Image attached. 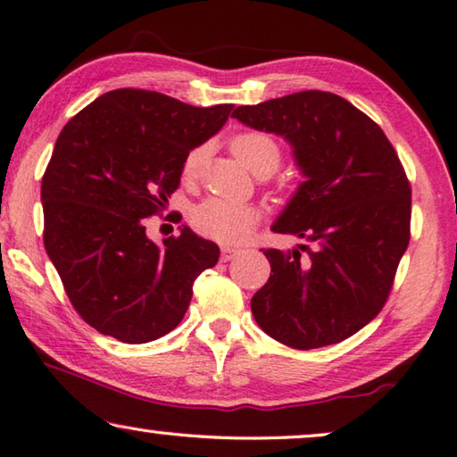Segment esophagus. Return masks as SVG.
<instances>
[{"mask_svg":"<svg viewBox=\"0 0 457 457\" xmlns=\"http://www.w3.org/2000/svg\"><path fill=\"white\" fill-rule=\"evenodd\" d=\"M220 258H222V261H225V262H228V261H232V258H235L237 254H238V251H237V248H230V246H222L220 248Z\"/></svg>","mask_w":457,"mask_h":457,"instance_id":"34e87169","label":"esophagus"}]
</instances>
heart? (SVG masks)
I'll return each mask as SVG.
<instances>
[{"instance_id": "1", "label": "heart", "mask_w": 457, "mask_h": 457, "mask_svg": "<svg viewBox=\"0 0 457 457\" xmlns=\"http://www.w3.org/2000/svg\"><path fill=\"white\" fill-rule=\"evenodd\" d=\"M230 149L254 175H270L278 169L282 149L272 135L264 131H243L232 137ZM206 157V147H195L187 153L183 162V179L199 177ZM261 222V212L253 204L232 203L225 199H206L191 212V225L199 235L225 245H238Z\"/></svg>"}]
</instances>
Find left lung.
I'll return each mask as SVG.
<instances>
[{
    "label": "left lung",
    "mask_w": 457,
    "mask_h": 457,
    "mask_svg": "<svg viewBox=\"0 0 457 457\" xmlns=\"http://www.w3.org/2000/svg\"><path fill=\"white\" fill-rule=\"evenodd\" d=\"M232 117L284 137L304 175L272 230L306 243L266 248L270 278L251 300L254 320L296 350L350 338L384 308L410 243L411 188L398 154L372 119L328 91L243 105Z\"/></svg>",
    "instance_id": "1"
}]
</instances>
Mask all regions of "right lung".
Here are the masks:
<instances>
[{
  "label": "right lung",
  "instance_id": "obj_1",
  "mask_svg": "<svg viewBox=\"0 0 457 457\" xmlns=\"http://www.w3.org/2000/svg\"><path fill=\"white\" fill-rule=\"evenodd\" d=\"M235 105L193 107L147 89H115L59 133L41 179L43 245L73 308L127 344L157 340L183 320L193 282L219 246L183 227L154 245L145 232L183 173L187 153Z\"/></svg>",
  "mask_w": 457,
  "mask_h": 457
}]
</instances>
